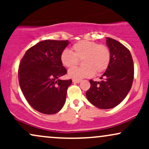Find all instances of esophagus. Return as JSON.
I'll list each match as a JSON object with an SVG mask.
<instances>
[{
	"instance_id": "obj_1",
	"label": "esophagus",
	"mask_w": 149,
	"mask_h": 149,
	"mask_svg": "<svg viewBox=\"0 0 149 149\" xmlns=\"http://www.w3.org/2000/svg\"><path fill=\"white\" fill-rule=\"evenodd\" d=\"M80 82V80L73 79V83H79Z\"/></svg>"
}]
</instances>
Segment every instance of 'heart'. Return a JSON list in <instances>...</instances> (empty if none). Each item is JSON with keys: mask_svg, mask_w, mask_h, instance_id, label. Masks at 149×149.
Masks as SVG:
<instances>
[{"mask_svg": "<svg viewBox=\"0 0 149 149\" xmlns=\"http://www.w3.org/2000/svg\"><path fill=\"white\" fill-rule=\"evenodd\" d=\"M72 52L64 49L60 54L61 64L66 68L76 66L82 60L83 67H75L69 69L68 76L80 80L93 76L94 73L104 72L109 66L111 53L109 47L104 44L93 41L81 40L73 45Z\"/></svg>", "mask_w": 149, "mask_h": 149, "instance_id": "1", "label": "heart"}]
</instances>
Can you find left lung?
Here are the masks:
<instances>
[{"instance_id":"1","label":"left lung","mask_w":149,"mask_h":149,"mask_svg":"<svg viewBox=\"0 0 149 149\" xmlns=\"http://www.w3.org/2000/svg\"><path fill=\"white\" fill-rule=\"evenodd\" d=\"M111 59L102 81L90 80L91 86L86 92L89 102L101 109L116 107L130 92L134 78V64L131 53L122 43L107 38Z\"/></svg>"}]
</instances>
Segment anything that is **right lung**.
Segmentation results:
<instances>
[{
  "instance_id": "add662e5",
  "label": "right lung",
  "mask_w": 149,
  "mask_h": 149,
  "mask_svg": "<svg viewBox=\"0 0 149 149\" xmlns=\"http://www.w3.org/2000/svg\"><path fill=\"white\" fill-rule=\"evenodd\" d=\"M68 40H45L26 52L19 63V83L24 96L35 110L54 114L66 102L71 80H60L67 73L60 61Z\"/></svg>"
}]
</instances>
